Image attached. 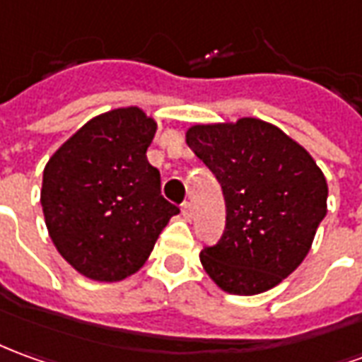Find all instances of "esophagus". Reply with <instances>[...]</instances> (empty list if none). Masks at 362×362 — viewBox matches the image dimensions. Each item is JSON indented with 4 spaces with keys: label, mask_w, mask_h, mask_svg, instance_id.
<instances>
[{
    "label": "esophagus",
    "mask_w": 362,
    "mask_h": 362,
    "mask_svg": "<svg viewBox=\"0 0 362 362\" xmlns=\"http://www.w3.org/2000/svg\"><path fill=\"white\" fill-rule=\"evenodd\" d=\"M182 214H184L186 219H192V216H194V207H192L189 202H184V204H182Z\"/></svg>",
    "instance_id": "esophagus-1"
}]
</instances>
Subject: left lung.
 Here are the masks:
<instances>
[{
	"label": "left lung",
	"mask_w": 362,
	"mask_h": 362,
	"mask_svg": "<svg viewBox=\"0 0 362 362\" xmlns=\"http://www.w3.org/2000/svg\"><path fill=\"white\" fill-rule=\"evenodd\" d=\"M186 143L221 184L225 231L199 252L227 294L255 296L290 276L327 214V180L300 143L257 117L198 123Z\"/></svg>",
	"instance_id": "8db88e82"
}]
</instances>
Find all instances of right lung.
I'll list each match as a JSON object with an SVG mask.
<instances>
[{"label":"right lung","mask_w":362,"mask_h":362,"mask_svg":"<svg viewBox=\"0 0 362 362\" xmlns=\"http://www.w3.org/2000/svg\"><path fill=\"white\" fill-rule=\"evenodd\" d=\"M156 121L137 105L95 115L58 146L40 206L57 251L82 276L119 282L148 259L170 217L160 173L146 160Z\"/></svg>","instance_id":"1"}]
</instances>
